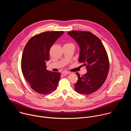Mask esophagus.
<instances>
[{
  "mask_svg": "<svg viewBox=\"0 0 131 131\" xmlns=\"http://www.w3.org/2000/svg\"><path fill=\"white\" fill-rule=\"evenodd\" d=\"M70 73V72L68 71H67V70H65V71H63L62 72V74H69V73Z\"/></svg>",
  "mask_w": 131,
  "mask_h": 131,
  "instance_id": "1",
  "label": "esophagus"
}]
</instances>
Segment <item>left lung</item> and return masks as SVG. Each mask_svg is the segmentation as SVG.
<instances>
[{"instance_id":"8db88e82","label":"left lung","mask_w":131,"mask_h":131,"mask_svg":"<svg viewBox=\"0 0 131 131\" xmlns=\"http://www.w3.org/2000/svg\"><path fill=\"white\" fill-rule=\"evenodd\" d=\"M68 34L80 47L79 62L86 66L87 72L78 76L74 90L79 94L89 95L97 91L105 82L109 69L106 49L98 37L89 31L72 30Z\"/></svg>"}]
</instances>
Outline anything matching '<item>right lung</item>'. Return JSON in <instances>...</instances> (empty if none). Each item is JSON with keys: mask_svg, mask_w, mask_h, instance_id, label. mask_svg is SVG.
Wrapping results in <instances>:
<instances>
[{"mask_svg": "<svg viewBox=\"0 0 131 131\" xmlns=\"http://www.w3.org/2000/svg\"><path fill=\"white\" fill-rule=\"evenodd\" d=\"M64 32L52 31L36 35L24 49L22 71L31 88L39 94H50L57 88L61 74L47 70L46 64L49 60L50 48Z\"/></svg>", "mask_w": 131, "mask_h": 131, "instance_id": "right-lung-1", "label": "right lung"}]
</instances>
